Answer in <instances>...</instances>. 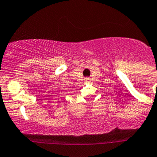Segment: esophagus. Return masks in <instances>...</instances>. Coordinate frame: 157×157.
Wrapping results in <instances>:
<instances>
[{
  "label": "esophagus",
  "mask_w": 157,
  "mask_h": 157,
  "mask_svg": "<svg viewBox=\"0 0 157 157\" xmlns=\"http://www.w3.org/2000/svg\"><path fill=\"white\" fill-rule=\"evenodd\" d=\"M90 81V78H85V82H89Z\"/></svg>",
  "instance_id": "obj_1"
}]
</instances>
